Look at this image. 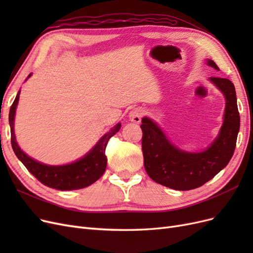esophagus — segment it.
<instances>
[{"label": "esophagus", "instance_id": "1", "mask_svg": "<svg viewBox=\"0 0 253 253\" xmlns=\"http://www.w3.org/2000/svg\"><path fill=\"white\" fill-rule=\"evenodd\" d=\"M143 114H144V111L141 108L133 109L131 111V113H129V120L135 122V124H139L141 120V117L143 116Z\"/></svg>", "mask_w": 253, "mask_h": 253}]
</instances>
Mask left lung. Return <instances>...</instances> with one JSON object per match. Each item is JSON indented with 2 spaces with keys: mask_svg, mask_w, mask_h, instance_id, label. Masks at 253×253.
<instances>
[{
  "mask_svg": "<svg viewBox=\"0 0 253 253\" xmlns=\"http://www.w3.org/2000/svg\"><path fill=\"white\" fill-rule=\"evenodd\" d=\"M208 64L218 68L212 60L208 61ZM210 80L224 93L226 110L220 133L206 151L188 153L178 150L154 122L147 117L142 118L143 165L145 172L155 182L179 191L196 189L212 179L230 162L240 131L235 88L227 78L211 77Z\"/></svg>",
  "mask_w": 253,
  "mask_h": 253,
  "instance_id": "left-lung-1",
  "label": "left lung"
}]
</instances>
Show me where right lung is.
<instances>
[{
	"mask_svg": "<svg viewBox=\"0 0 253 253\" xmlns=\"http://www.w3.org/2000/svg\"><path fill=\"white\" fill-rule=\"evenodd\" d=\"M32 75V74H30ZM30 75L28 77H30ZM19 93L14 99L9 111V125L11 129V147L14 154L21 160L22 164L26 167V169L32 173L35 177L42 182L43 185L57 190H78L90 186L91 183L97 181L103 175L108 158L105 155L106 144L113 135L116 134L121 125L118 124L114 126L110 132L106 133L99 142L95 145L87 155L79 159L78 162L65 166H46L36 162V160L28 157L23 152L16 141V136L13 132V119L16 114L17 104L19 101Z\"/></svg>",
	"mask_w": 253,
	"mask_h": 253,
	"instance_id": "add662e5",
	"label": "right lung"
}]
</instances>
